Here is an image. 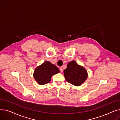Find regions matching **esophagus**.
<instances>
[{"instance_id": "obj_1", "label": "esophagus", "mask_w": 120, "mask_h": 120, "mask_svg": "<svg viewBox=\"0 0 120 120\" xmlns=\"http://www.w3.org/2000/svg\"><path fill=\"white\" fill-rule=\"evenodd\" d=\"M59 69H60V72H61V73H62L63 72V68H59Z\"/></svg>"}]
</instances>
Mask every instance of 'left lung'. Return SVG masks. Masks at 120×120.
<instances>
[{"label": "left lung", "instance_id": "left-lung-1", "mask_svg": "<svg viewBox=\"0 0 120 120\" xmlns=\"http://www.w3.org/2000/svg\"><path fill=\"white\" fill-rule=\"evenodd\" d=\"M64 75L68 82L76 86L83 84L88 76L86 69L74 60L68 63Z\"/></svg>", "mask_w": 120, "mask_h": 120}]
</instances>
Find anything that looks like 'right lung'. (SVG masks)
<instances>
[{
    "instance_id": "add662e5",
    "label": "right lung",
    "mask_w": 120,
    "mask_h": 120,
    "mask_svg": "<svg viewBox=\"0 0 120 120\" xmlns=\"http://www.w3.org/2000/svg\"><path fill=\"white\" fill-rule=\"evenodd\" d=\"M58 68L49 61H46L34 70L33 76L39 85H43L49 83L52 75L59 73Z\"/></svg>"
}]
</instances>
